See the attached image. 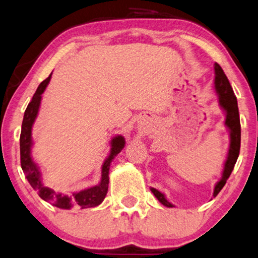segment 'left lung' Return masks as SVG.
<instances>
[{"mask_svg": "<svg viewBox=\"0 0 258 258\" xmlns=\"http://www.w3.org/2000/svg\"><path fill=\"white\" fill-rule=\"evenodd\" d=\"M214 70H215V81H214V84H215L216 93L219 96V104L223 108L224 112H226V121H224V125L227 126V128L229 130L230 133L229 151H228L227 160L224 162L222 177H221L219 182L215 184V188H214L213 197L215 198L220 193V190L222 189L224 184H226L228 177L230 176V174L234 169V166L237 161L239 147H241V122H239L237 99L235 97L234 91L231 89V85L229 81H228L226 74H224L222 68L217 63L214 65ZM151 190L154 194V197L162 205L168 207V208L174 207L172 203L167 201L165 195L161 191L155 189V188H151Z\"/></svg>", "mask_w": 258, "mask_h": 258, "instance_id": "left-lung-1", "label": "left lung"}]
</instances>
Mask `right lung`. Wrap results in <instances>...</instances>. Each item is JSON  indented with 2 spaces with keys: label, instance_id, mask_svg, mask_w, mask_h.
Masks as SVG:
<instances>
[{
  "label": "right lung",
  "instance_id": "right-lung-1",
  "mask_svg": "<svg viewBox=\"0 0 258 258\" xmlns=\"http://www.w3.org/2000/svg\"><path fill=\"white\" fill-rule=\"evenodd\" d=\"M52 75V72H51ZM51 75L49 76L45 81H43L36 90V92L32 97L30 103H29L27 110L24 112L23 122H22L21 137H20V152H21V166L22 169L25 174L29 183L31 187L37 191L39 198L43 200L51 203L55 207L61 209H70L72 206L77 205L82 209L91 208L100 205L104 201L105 197L107 194L108 189V170H110V165L113 160L115 155L120 153V151L125 146L124 137L117 136L111 140V151L106 160L104 161L103 167H101V180L97 186H93L88 189L81 190L78 193H72L70 195H64L61 193H56L51 188L45 187L42 182V175L39 172L37 165L35 164L31 158V147H32V139H31V130L34 125L35 119L38 114L39 105L42 100V93L48 86Z\"/></svg>",
  "mask_w": 258,
  "mask_h": 258
}]
</instances>
